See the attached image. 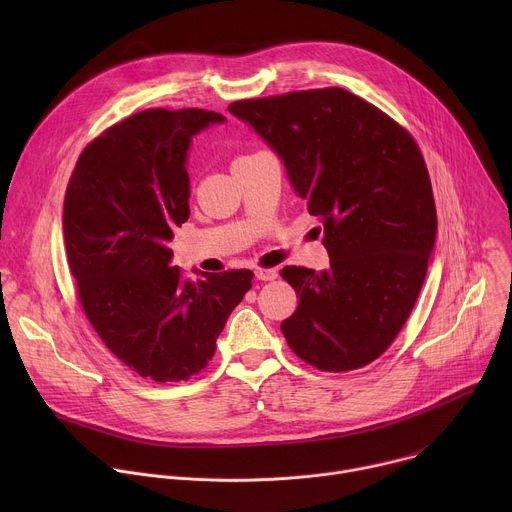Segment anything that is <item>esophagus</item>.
Returning <instances> with one entry per match:
<instances>
[{
  "instance_id": "1",
  "label": "esophagus",
  "mask_w": 512,
  "mask_h": 512,
  "mask_svg": "<svg viewBox=\"0 0 512 512\" xmlns=\"http://www.w3.org/2000/svg\"><path fill=\"white\" fill-rule=\"evenodd\" d=\"M255 277L261 279V281H273V279H277V271L275 269L259 267V269H255Z\"/></svg>"
}]
</instances>
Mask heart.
I'll return each instance as SVG.
<instances>
[{"label": "heart", "instance_id": "obj_1", "mask_svg": "<svg viewBox=\"0 0 512 512\" xmlns=\"http://www.w3.org/2000/svg\"><path fill=\"white\" fill-rule=\"evenodd\" d=\"M247 156H251V154H247ZM247 156H241V158H247ZM241 158H237V160H241Z\"/></svg>", "mask_w": 512, "mask_h": 512}]
</instances>
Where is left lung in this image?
Here are the masks:
<instances>
[{"instance_id": "left-lung-1", "label": "left lung", "mask_w": 512, "mask_h": 512, "mask_svg": "<svg viewBox=\"0 0 512 512\" xmlns=\"http://www.w3.org/2000/svg\"><path fill=\"white\" fill-rule=\"evenodd\" d=\"M229 111L279 154L324 225L330 267L279 271L300 296L281 322L289 348L328 373L367 367L405 326L435 241L419 145L393 117L340 87L243 99Z\"/></svg>"}]
</instances>
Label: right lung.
<instances>
[{"label": "right lung", "instance_id": "right-lung-1", "mask_svg": "<svg viewBox=\"0 0 512 512\" xmlns=\"http://www.w3.org/2000/svg\"><path fill=\"white\" fill-rule=\"evenodd\" d=\"M221 113L145 109L95 137L64 196V245L77 298L103 344L156 383L198 375L251 289L253 271L170 267V241L188 216L190 137Z\"/></svg>", "mask_w": 512, "mask_h": 512}]
</instances>
